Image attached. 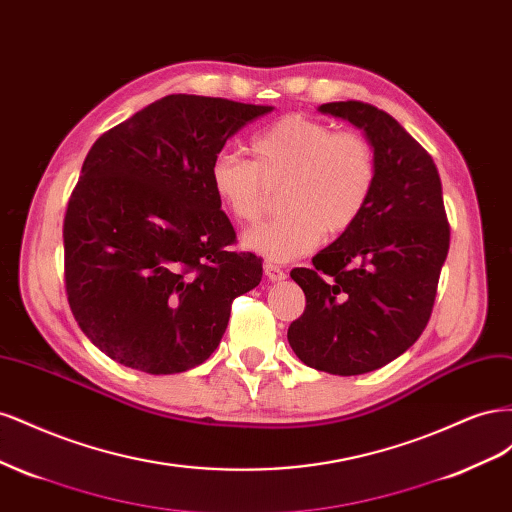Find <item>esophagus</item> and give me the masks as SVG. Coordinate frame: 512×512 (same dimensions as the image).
<instances>
[{"instance_id":"34e87169","label":"esophagus","mask_w":512,"mask_h":512,"mask_svg":"<svg viewBox=\"0 0 512 512\" xmlns=\"http://www.w3.org/2000/svg\"><path fill=\"white\" fill-rule=\"evenodd\" d=\"M265 275L269 277V282L286 280V271L280 265H273V262H267V265H265Z\"/></svg>"}]
</instances>
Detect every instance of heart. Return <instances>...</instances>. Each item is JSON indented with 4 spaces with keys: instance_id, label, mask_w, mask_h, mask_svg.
I'll use <instances>...</instances> for the list:
<instances>
[{
    "instance_id": "1",
    "label": "heart",
    "mask_w": 512,
    "mask_h": 512,
    "mask_svg": "<svg viewBox=\"0 0 512 512\" xmlns=\"http://www.w3.org/2000/svg\"><path fill=\"white\" fill-rule=\"evenodd\" d=\"M254 160L220 151L209 166L218 203L237 222H256L265 207V181H284L280 218L247 230L241 243L273 262L314 252L324 232L342 235L369 203L376 185L374 149L361 134L337 132L307 115H286L254 134Z\"/></svg>"
}]
</instances>
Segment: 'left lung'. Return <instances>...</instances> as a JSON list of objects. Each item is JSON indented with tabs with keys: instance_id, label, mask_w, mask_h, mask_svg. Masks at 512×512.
Masks as SVG:
<instances>
[{
	"instance_id": "8db88e82",
	"label": "left lung",
	"mask_w": 512,
	"mask_h": 512,
	"mask_svg": "<svg viewBox=\"0 0 512 512\" xmlns=\"http://www.w3.org/2000/svg\"><path fill=\"white\" fill-rule=\"evenodd\" d=\"M318 111L363 130L378 173L361 218L312 269L290 271L307 305L288 344L309 367L359 376L395 361L425 331L451 230L436 164L389 113L356 100Z\"/></svg>"
}]
</instances>
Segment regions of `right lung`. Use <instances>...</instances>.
Listing matches in <instances>:
<instances>
[{
  "instance_id": "1",
  "label": "right lung",
  "mask_w": 512,
  "mask_h": 512,
  "mask_svg": "<svg viewBox=\"0 0 512 512\" xmlns=\"http://www.w3.org/2000/svg\"><path fill=\"white\" fill-rule=\"evenodd\" d=\"M273 106L173 94L89 149L64 220L66 292L89 342L145 374L205 363L262 280L209 183L232 134Z\"/></svg>"
}]
</instances>
